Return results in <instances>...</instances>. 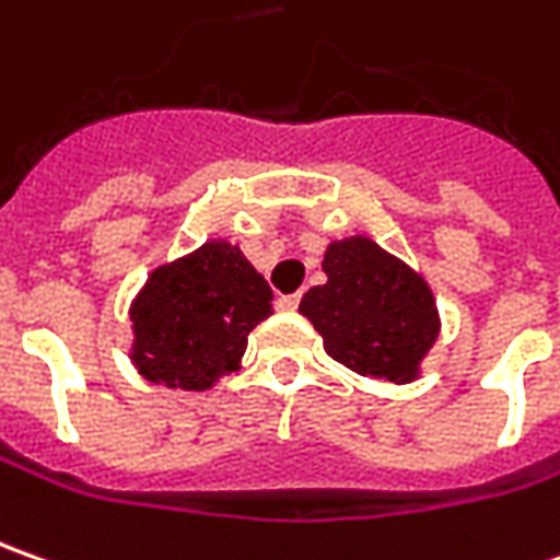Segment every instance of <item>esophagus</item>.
<instances>
[{"mask_svg": "<svg viewBox=\"0 0 560 560\" xmlns=\"http://www.w3.org/2000/svg\"><path fill=\"white\" fill-rule=\"evenodd\" d=\"M298 303H300L298 294H284V298L276 300V306H279L281 313H294V310H298Z\"/></svg>", "mask_w": 560, "mask_h": 560, "instance_id": "obj_1", "label": "esophagus"}]
</instances>
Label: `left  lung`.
<instances>
[{
	"label": "left lung",
	"mask_w": 560,
	"mask_h": 560,
	"mask_svg": "<svg viewBox=\"0 0 560 560\" xmlns=\"http://www.w3.org/2000/svg\"><path fill=\"white\" fill-rule=\"evenodd\" d=\"M322 269L328 281L303 294L300 313L325 353L357 375L415 381L440 335L431 284L365 235L328 244Z\"/></svg>",
	"instance_id": "8db88e82"
}]
</instances>
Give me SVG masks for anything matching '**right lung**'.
I'll return each mask as SVG.
<instances>
[{"instance_id": "right-lung-1", "label": "right lung", "mask_w": 560, "mask_h": 560, "mask_svg": "<svg viewBox=\"0 0 560 560\" xmlns=\"http://www.w3.org/2000/svg\"><path fill=\"white\" fill-rule=\"evenodd\" d=\"M272 316V288L238 244L210 238L158 266L129 303V359L151 384L210 390L242 369L247 335Z\"/></svg>"}]
</instances>
